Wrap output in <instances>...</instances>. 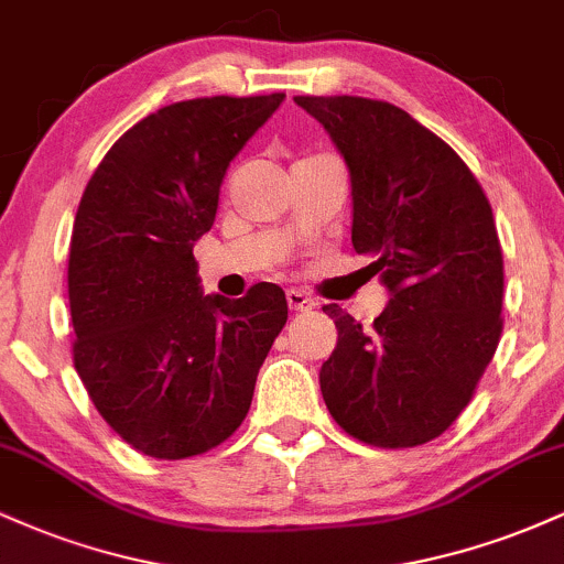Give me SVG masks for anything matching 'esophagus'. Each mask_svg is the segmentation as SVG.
Wrapping results in <instances>:
<instances>
[{
  "label": "esophagus",
  "mask_w": 564,
  "mask_h": 564,
  "mask_svg": "<svg viewBox=\"0 0 564 564\" xmlns=\"http://www.w3.org/2000/svg\"><path fill=\"white\" fill-rule=\"evenodd\" d=\"M286 302H289V310H294V313H307V310L315 307L313 296L304 294L302 289H289L286 291Z\"/></svg>",
  "instance_id": "34e87169"
}]
</instances>
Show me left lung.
Returning <instances> with one entry per match:
<instances>
[{"mask_svg": "<svg viewBox=\"0 0 564 564\" xmlns=\"http://www.w3.org/2000/svg\"><path fill=\"white\" fill-rule=\"evenodd\" d=\"M294 102L345 156L352 246L390 291L368 328L339 304L323 307L339 332L321 368L323 400L368 445H424L467 408L501 339L494 209L458 153L403 108L352 95Z\"/></svg>", "mask_w": 564, "mask_h": 564, "instance_id": "obj_1", "label": "left lung"}]
</instances>
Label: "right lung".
I'll return each instance as SVG.
<instances>
[{
	"mask_svg": "<svg viewBox=\"0 0 564 564\" xmlns=\"http://www.w3.org/2000/svg\"><path fill=\"white\" fill-rule=\"evenodd\" d=\"M283 97L159 108L113 142L84 187L68 251L74 366L100 416L145 456L177 462L225 443L286 326L275 283L241 300L204 296L193 257L230 161Z\"/></svg>",
	"mask_w": 564,
	"mask_h": 564,
	"instance_id": "1",
	"label": "right lung"
}]
</instances>
